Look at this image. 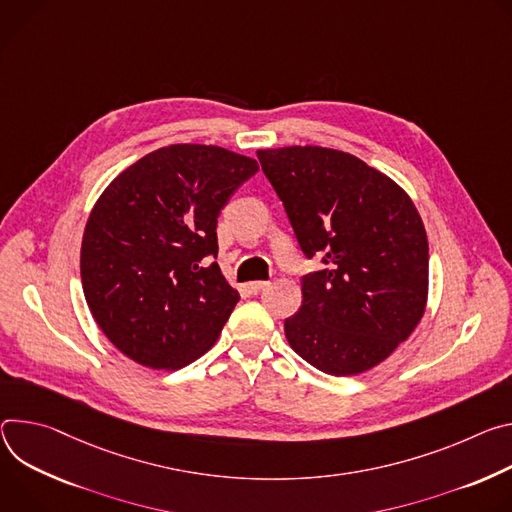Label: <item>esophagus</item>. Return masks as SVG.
Instances as JSON below:
<instances>
[{"label": "esophagus", "mask_w": 512, "mask_h": 512, "mask_svg": "<svg viewBox=\"0 0 512 512\" xmlns=\"http://www.w3.org/2000/svg\"><path fill=\"white\" fill-rule=\"evenodd\" d=\"M268 287V282L266 280H256V282H248L246 285V291L250 293V295H258L262 289H266Z\"/></svg>", "instance_id": "esophagus-1"}]
</instances>
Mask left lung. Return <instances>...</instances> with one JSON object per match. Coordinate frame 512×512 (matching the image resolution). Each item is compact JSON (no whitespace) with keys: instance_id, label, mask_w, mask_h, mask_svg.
Wrapping results in <instances>:
<instances>
[{"instance_id":"obj_1","label":"left lung","mask_w":512,"mask_h":512,"mask_svg":"<svg viewBox=\"0 0 512 512\" xmlns=\"http://www.w3.org/2000/svg\"><path fill=\"white\" fill-rule=\"evenodd\" d=\"M307 258L303 305L285 321L291 348L333 376L384 362L419 325L429 293L423 219L390 177L321 146L258 150Z\"/></svg>"}]
</instances>
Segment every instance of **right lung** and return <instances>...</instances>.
<instances>
[{"label":"right lung","mask_w":512,"mask_h":512,"mask_svg":"<svg viewBox=\"0 0 512 512\" xmlns=\"http://www.w3.org/2000/svg\"><path fill=\"white\" fill-rule=\"evenodd\" d=\"M258 173L254 158L219 146L158 148L113 179L81 244L89 311L109 342L152 370L201 358L240 293L217 262V217Z\"/></svg>","instance_id":"obj_1"}]
</instances>
